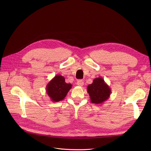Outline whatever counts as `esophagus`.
I'll return each instance as SVG.
<instances>
[{
  "mask_svg": "<svg viewBox=\"0 0 151 151\" xmlns=\"http://www.w3.org/2000/svg\"><path fill=\"white\" fill-rule=\"evenodd\" d=\"M83 84H84V82L82 80H78L77 81V85L79 86H81V87H82Z\"/></svg>",
  "mask_w": 151,
  "mask_h": 151,
  "instance_id": "esophagus-1",
  "label": "esophagus"
}]
</instances>
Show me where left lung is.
<instances>
[{"instance_id":"1","label":"left lung","mask_w":151,"mask_h":151,"mask_svg":"<svg viewBox=\"0 0 151 151\" xmlns=\"http://www.w3.org/2000/svg\"><path fill=\"white\" fill-rule=\"evenodd\" d=\"M87 91L92 103L101 104L109 98L111 89L103 78H96L88 85Z\"/></svg>"}]
</instances>
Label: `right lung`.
I'll list each match as a JSON object with an SVG mask.
<instances>
[{
  "label": "right lung",
  "instance_id": "add662e5",
  "mask_svg": "<svg viewBox=\"0 0 151 151\" xmlns=\"http://www.w3.org/2000/svg\"><path fill=\"white\" fill-rule=\"evenodd\" d=\"M72 87V85L66 83L63 76L57 75L48 83L46 91L52 101L58 102L65 98Z\"/></svg>",
  "mask_w": 151,
  "mask_h": 151
}]
</instances>
